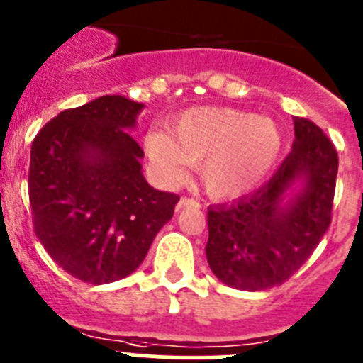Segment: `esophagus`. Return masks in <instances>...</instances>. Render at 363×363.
<instances>
[{
  "label": "esophagus",
  "instance_id": "esophagus-1",
  "mask_svg": "<svg viewBox=\"0 0 363 363\" xmlns=\"http://www.w3.org/2000/svg\"><path fill=\"white\" fill-rule=\"evenodd\" d=\"M198 207H199V201L185 196V198H179L178 205H176V211H184V208H198Z\"/></svg>",
  "mask_w": 363,
  "mask_h": 363
}]
</instances>
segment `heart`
<instances>
[{
	"label": "heart",
	"instance_id": "1",
	"mask_svg": "<svg viewBox=\"0 0 363 363\" xmlns=\"http://www.w3.org/2000/svg\"><path fill=\"white\" fill-rule=\"evenodd\" d=\"M284 138L277 122L225 106H196L179 113L167 133L151 131L144 149L158 176L169 184L199 164L205 191L238 198L261 184L281 158Z\"/></svg>",
	"mask_w": 363,
	"mask_h": 363
}]
</instances>
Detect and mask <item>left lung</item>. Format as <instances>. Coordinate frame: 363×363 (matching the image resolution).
<instances>
[{
	"instance_id": "8db88e82",
	"label": "left lung",
	"mask_w": 363,
	"mask_h": 363,
	"mask_svg": "<svg viewBox=\"0 0 363 363\" xmlns=\"http://www.w3.org/2000/svg\"><path fill=\"white\" fill-rule=\"evenodd\" d=\"M294 133L291 152L268 184L208 207V266L235 290H268L288 281L331 223L337 151L311 121L294 116Z\"/></svg>"
}]
</instances>
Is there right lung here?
<instances>
[{"label":"right lung","instance_id":"1","mask_svg":"<svg viewBox=\"0 0 363 363\" xmlns=\"http://www.w3.org/2000/svg\"><path fill=\"white\" fill-rule=\"evenodd\" d=\"M145 106L104 95L50 121L30 149L35 235L66 274L89 284L128 277L179 196L151 187L131 136Z\"/></svg>","mask_w":363,"mask_h":363}]
</instances>
